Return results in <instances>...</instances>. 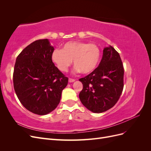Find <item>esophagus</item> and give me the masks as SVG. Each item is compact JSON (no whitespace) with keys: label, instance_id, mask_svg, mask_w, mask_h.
<instances>
[{"label":"esophagus","instance_id":"34e87169","mask_svg":"<svg viewBox=\"0 0 151 151\" xmlns=\"http://www.w3.org/2000/svg\"><path fill=\"white\" fill-rule=\"evenodd\" d=\"M76 80L74 79H72V78H69L68 79V81H69V83H73V82H74Z\"/></svg>","mask_w":151,"mask_h":151}]
</instances>
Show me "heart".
<instances>
[{
	"instance_id": "b5f03b06",
	"label": "heart",
	"mask_w": 151,
	"mask_h": 151,
	"mask_svg": "<svg viewBox=\"0 0 151 151\" xmlns=\"http://www.w3.org/2000/svg\"><path fill=\"white\" fill-rule=\"evenodd\" d=\"M100 57L101 51L96 44L82 42L66 43L61 50H55L52 54V60L59 70L67 72L73 60L75 71L84 74L96 68Z\"/></svg>"
}]
</instances>
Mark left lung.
Instances as JSON below:
<instances>
[{"label": "left lung", "mask_w": 151, "mask_h": 151, "mask_svg": "<svg viewBox=\"0 0 151 151\" xmlns=\"http://www.w3.org/2000/svg\"><path fill=\"white\" fill-rule=\"evenodd\" d=\"M124 68L119 53L113 47L104 48L99 66L79 79L83 88L81 103L89 110L102 113L115 106L123 91Z\"/></svg>", "instance_id": "obj_1"}]
</instances>
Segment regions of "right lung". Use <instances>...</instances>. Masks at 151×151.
<instances>
[{"mask_svg":"<svg viewBox=\"0 0 151 151\" xmlns=\"http://www.w3.org/2000/svg\"><path fill=\"white\" fill-rule=\"evenodd\" d=\"M53 50L48 39L36 40L19 54L14 68V88L18 99L28 110L40 115L57 108L68 84V77L52 62Z\"/></svg>","mask_w":151,"mask_h":151,"instance_id":"obj_1","label":"right lung"}]
</instances>
